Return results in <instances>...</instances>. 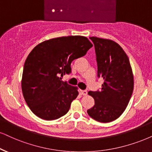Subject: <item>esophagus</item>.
I'll return each instance as SVG.
<instances>
[{"instance_id": "34e87169", "label": "esophagus", "mask_w": 152, "mask_h": 152, "mask_svg": "<svg viewBox=\"0 0 152 152\" xmlns=\"http://www.w3.org/2000/svg\"><path fill=\"white\" fill-rule=\"evenodd\" d=\"M80 93H81L82 95L84 96L87 95V94H88L87 90H80Z\"/></svg>"}]
</instances>
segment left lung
<instances>
[{
  "mask_svg": "<svg viewBox=\"0 0 152 152\" xmlns=\"http://www.w3.org/2000/svg\"><path fill=\"white\" fill-rule=\"evenodd\" d=\"M95 46L97 76L104 80L100 91H89L95 105L87 111L102 123L116 120L126 109L133 91V76L129 59L122 48L111 40L90 37Z\"/></svg>",
  "mask_w": 152,
  "mask_h": 152,
  "instance_id": "obj_1",
  "label": "left lung"
}]
</instances>
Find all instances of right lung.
Returning a JSON list of instances; mask_svg holds the SVG:
<instances>
[{
  "mask_svg": "<svg viewBox=\"0 0 152 152\" xmlns=\"http://www.w3.org/2000/svg\"><path fill=\"white\" fill-rule=\"evenodd\" d=\"M92 47L86 37L72 36L52 38L32 50L24 65L22 90L34 114L51 121L68 112L78 92L59 76L69 74L72 61L84 56Z\"/></svg>",
  "mask_w": 152,
  "mask_h": 152,
  "instance_id": "add662e5",
  "label": "right lung"
}]
</instances>
